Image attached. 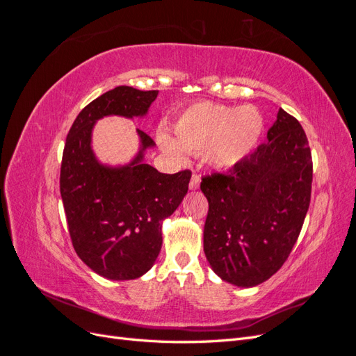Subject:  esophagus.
I'll list each match as a JSON object with an SVG mask.
<instances>
[{"mask_svg":"<svg viewBox=\"0 0 356 356\" xmlns=\"http://www.w3.org/2000/svg\"><path fill=\"white\" fill-rule=\"evenodd\" d=\"M199 186H200V175L197 174V172H195V174L191 175V179H190V188L197 190Z\"/></svg>","mask_w":356,"mask_h":356,"instance_id":"34e87169","label":"esophagus"}]
</instances>
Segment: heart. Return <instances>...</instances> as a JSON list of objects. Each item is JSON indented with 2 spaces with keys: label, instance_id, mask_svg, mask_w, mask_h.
I'll return each mask as SVG.
<instances>
[{
  "label": "heart",
  "instance_id": "b5f03b06",
  "mask_svg": "<svg viewBox=\"0 0 356 356\" xmlns=\"http://www.w3.org/2000/svg\"><path fill=\"white\" fill-rule=\"evenodd\" d=\"M175 139L157 135L166 153L179 157L182 149L204 154L213 168L227 169L246 159L263 132V115L255 106H227L199 102L188 106L174 126Z\"/></svg>",
  "mask_w": 356,
  "mask_h": 356
}]
</instances>
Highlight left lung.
Masks as SVG:
<instances>
[{"mask_svg": "<svg viewBox=\"0 0 356 356\" xmlns=\"http://www.w3.org/2000/svg\"><path fill=\"white\" fill-rule=\"evenodd\" d=\"M312 177L303 127L279 108L264 144L229 174L202 178L200 190L209 203L203 251L222 281L250 288L282 267L303 227Z\"/></svg>", "mask_w": 356, "mask_h": 356, "instance_id": "left-lung-1", "label": "left lung"}]
</instances>
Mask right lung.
I'll return each instance as SVG.
<instances>
[{"label": "right lung", "instance_id": "1", "mask_svg": "<svg viewBox=\"0 0 356 356\" xmlns=\"http://www.w3.org/2000/svg\"><path fill=\"white\" fill-rule=\"evenodd\" d=\"M157 93L129 86L105 92L75 118L63 148L60 196L72 246L86 266L113 281L136 279L152 268L161 250V221L187 195L191 172L161 174L144 163V149L154 141L139 129L141 149L131 163L101 165L92 131L105 115H145Z\"/></svg>", "mask_w": 356, "mask_h": 356}]
</instances>
